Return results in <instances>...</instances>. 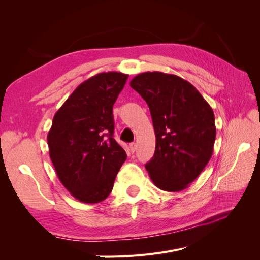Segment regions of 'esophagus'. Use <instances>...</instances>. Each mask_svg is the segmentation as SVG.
<instances>
[{"instance_id": "obj_1", "label": "esophagus", "mask_w": 260, "mask_h": 260, "mask_svg": "<svg viewBox=\"0 0 260 260\" xmlns=\"http://www.w3.org/2000/svg\"><path fill=\"white\" fill-rule=\"evenodd\" d=\"M137 143L136 142H132V143H130V149H131V152L132 153H135L136 151H137Z\"/></svg>"}]
</instances>
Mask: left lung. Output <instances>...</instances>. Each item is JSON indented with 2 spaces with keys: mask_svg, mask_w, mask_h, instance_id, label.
Instances as JSON below:
<instances>
[{
  "mask_svg": "<svg viewBox=\"0 0 260 260\" xmlns=\"http://www.w3.org/2000/svg\"><path fill=\"white\" fill-rule=\"evenodd\" d=\"M144 99L156 136L153 158L145 168L154 184L182 191L206 167L216 139L215 115L190 82L178 76L147 72L130 82Z\"/></svg>",
  "mask_w": 260,
  "mask_h": 260,
  "instance_id": "8db88e82",
  "label": "left lung"
}]
</instances>
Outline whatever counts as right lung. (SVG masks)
I'll use <instances>...</instances> for the list:
<instances>
[{"instance_id":"add662e5","label":"right lung","mask_w":260,"mask_h":260,"mask_svg":"<svg viewBox=\"0 0 260 260\" xmlns=\"http://www.w3.org/2000/svg\"><path fill=\"white\" fill-rule=\"evenodd\" d=\"M128 75L102 73L82 82L53 118L49 153L57 177L75 199L95 204L113 190L127 158L114 135L113 106Z\"/></svg>"}]
</instances>
